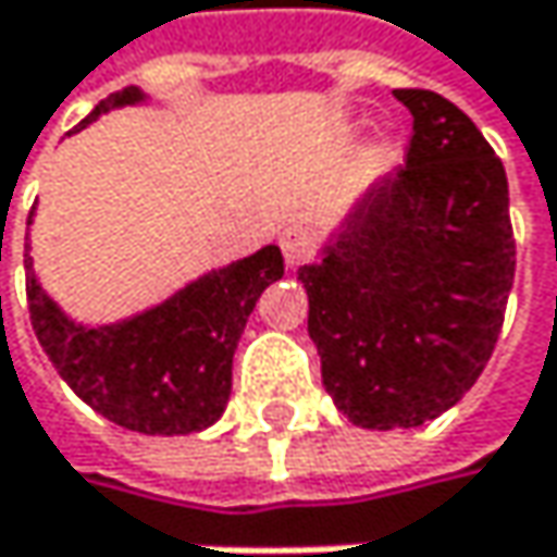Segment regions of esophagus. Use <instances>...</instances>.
I'll return each mask as SVG.
<instances>
[{"mask_svg":"<svg viewBox=\"0 0 557 557\" xmlns=\"http://www.w3.org/2000/svg\"><path fill=\"white\" fill-rule=\"evenodd\" d=\"M280 251H283V258H286L289 268L306 264L309 255H312V238H309V232L299 228V225H289V228L280 235Z\"/></svg>","mask_w":557,"mask_h":557,"instance_id":"obj_1","label":"esophagus"}]
</instances>
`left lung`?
<instances>
[{
	"label": "left lung",
	"mask_w": 557,
	"mask_h": 557,
	"mask_svg": "<svg viewBox=\"0 0 557 557\" xmlns=\"http://www.w3.org/2000/svg\"><path fill=\"white\" fill-rule=\"evenodd\" d=\"M406 164L351 209L319 264L299 268L322 384L348 422L416 429L487 368L516 274L509 186L478 125L432 89Z\"/></svg>",
	"instance_id": "left-lung-1"
}]
</instances>
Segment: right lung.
Returning <instances> with one entry per match:
<instances>
[{
    "label": "right lung",
    "mask_w": 557,
    "mask_h": 557,
    "mask_svg": "<svg viewBox=\"0 0 557 557\" xmlns=\"http://www.w3.org/2000/svg\"><path fill=\"white\" fill-rule=\"evenodd\" d=\"M138 99L141 89L135 86L112 92L83 125ZM25 271L32 329L70 389L122 429L189 435L225 412L238 338L258 296L283 277V255L277 245H268L189 283L168 302L102 329L70 322L38 286L28 255Z\"/></svg>",
    "instance_id": "1"
}]
</instances>
